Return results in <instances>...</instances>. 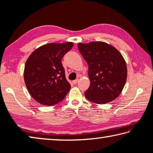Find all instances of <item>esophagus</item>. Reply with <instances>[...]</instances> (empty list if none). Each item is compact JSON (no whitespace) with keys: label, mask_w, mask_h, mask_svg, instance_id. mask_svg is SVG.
Returning <instances> with one entry per match:
<instances>
[{"label":"esophagus","mask_w":153,"mask_h":153,"mask_svg":"<svg viewBox=\"0 0 153 153\" xmlns=\"http://www.w3.org/2000/svg\"><path fill=\"white\" fill-rule=\"evenodd\" d=\"M79 82V79H75V80L73 81V83H74V84H76L77 82Z\"/></svg>","instance_id":"34e87169"}]
</instances>
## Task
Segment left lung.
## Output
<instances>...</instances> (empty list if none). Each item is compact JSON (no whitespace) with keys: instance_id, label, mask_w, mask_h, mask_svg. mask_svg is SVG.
Wrapping results in <instances>:
<instances>
[{"instance_id":"1","label":"left lung","mask_w":153,"mask_h":153,"mask_svg":"<svg viewBox=\"0 0 153 153\" xmlns=\"http://www.w3.org/2000/svg\"><path fill=\"white\" fill-rule=\"evenodd\" d=\"M78 49L88 65L90 86L86 98L103 104L115 100L122 93L127 78L126 64L122 54L103 42L79 43Z\"/></svg>"}]
</instances>
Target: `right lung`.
<instances>
[{"mask_svg": "<svg viewBox=\"0 0 153 153\" xmlns=\"http://www.w3.org/2000/svg\"><path fill=\"white\" fill-rule=\"evenodd\" d=\"M74 43H49L36 49L27 59L24 79L29 94L38 103L53 106L62 101L71 85L65 77L62 59Z\"/></svg>", "mask_w": 153, "mask_h": 153, "instance_id": "right-lung-1", "label": "right lung"}]
</instances>
